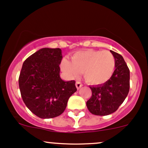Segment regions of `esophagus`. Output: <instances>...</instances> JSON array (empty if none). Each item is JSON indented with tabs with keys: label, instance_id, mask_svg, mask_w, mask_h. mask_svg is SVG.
<instances>
[{
	"label": "esophagus",
	"instance_id": "1",
	"mask_svg": "<svg viewBox=\"0 0 148 148\" xmlns=\"http://www.w3.org/2000/svg\"><path fill=\"white\" fill-rule=\"evenodd\" d=\"M83 86V84H81L80 81H76V87L77 89H79V88H81V87Z\"/></svg>",
	"mask_w": 148,
	"mask_h": 148
}]
</instances>
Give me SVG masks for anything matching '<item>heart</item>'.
I'll use <instances>...</instances> for the list:
<instances>
[{
  "label": "heart",
  "mask_w": 148,
  "mask_h": 148,
  "mask_svg": "<svg viewBox=\"0 0 148 148\" xmlns=\"http://www.w3.org/2000/svg\"><path fill=\"white\" fill-rule=\"evenodd\" d=\"M115 68V57L108 51H81L72 56V62L64 59L61 63L62 70L69 77L76 79L83 72L85 79L93 85L108 81Z\"/></svg>",
  "instance_id": "heart-1"
}]
</instances>
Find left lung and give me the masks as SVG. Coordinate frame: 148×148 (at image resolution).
<instances>
[{
    "label": "left lung",
    "mask_w": 148,
    "mask_h": 148,
    "mask_svg": "<svg viewBox=\"0 0 148 148\" xmlns=\"http://www.w3.org/2000/svg\"><path fill=\"white\" fill-rule=\"evenodd\" d=\"M110 51L115 59V69L111 79L103 84L92 86V96L86 105L92 114L107 115L116 111L130 91V69L123 57Z\"/></svg>",
    "instance_id": "obj_1"
}]
</instances>
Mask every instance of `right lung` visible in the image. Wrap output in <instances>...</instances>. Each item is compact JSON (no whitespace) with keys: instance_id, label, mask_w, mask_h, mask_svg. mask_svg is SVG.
<instances>
[{"instance_id":"right-lung-1","label":"right lung","mask_w":148,"mask_h":148,"mask_svg":"<svg viewBox=\"0 0 148 148\" xmlns=\"http://www.w3.org/2000/svg\"><path fill=\"white\" fill-rule=\"evenodd\" d=\"M62 58L60 49L43 48L28 57L22 66L18 78L21 97L28 109L40 118L62 114L69 98L77 90L75 81L61 79Z\"/></svg>"}]
</instances>
